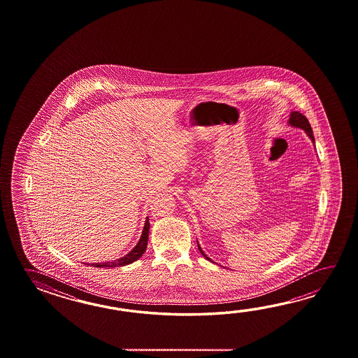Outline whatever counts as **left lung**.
<instances>
[{"label":"left lung","mask_w":358,"mask_h":358,"mask_svg":"<svg viewBox=\"0 0 358 358\" xmlns=\"http://www.w3.org/2000/svg\"><path fill=\"white\" fill-rule=\"evenodd\" d=\"M288 124H289L290 127H293V128H299V129L304 130V133L308 136V138L312 141V143L315 145V137H313V131H312L311 125H310V122H308L307 117H306L304 115L298 113V111H292V113H290ZM197 244L198 250L202 253V256H203L206 259L213 262V259H210V257L206 255L205 252H203V250L201 248V245H199L198 242Z\"/></svg>","instance_id":"1"}]
</instances>
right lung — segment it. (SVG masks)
Instances as JSON below:
<instances>
[{"mask_svg": "<svg viewBox=\"0 0 358 358\" xmlns=\"http://www.w3.org/2000/svg\"><path fill=\"white\" fill-rule=\"evenodd\" d=\"M148 233H150V220L148 216L145 217V227H143V231L142 236L139 238L138 243L136 247L127 253L125 256H122L120 259H113V261H107V262H97V264H85V265H91L94 267H105V268H111V267L125 266L133 264L134 261L142 257V255L145 253V248H147V243H148Z\"/></svg>", "mask_w": 358, "mask_h": 358, "instance_id": "1", "label": "right lung"}]
</instances>
